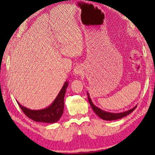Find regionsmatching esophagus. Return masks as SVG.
<instances>
[{"instance_id": "obj_1", "label": "esophagus", "mask_w": 155, "mask_h": 155, "mask_svg": "<svg viewBox=\"0 0 155 155\" xmlns=\"http://www.w3.org/2000/svg\"><path fill=\"white\" fill-rule=\"evenodd\" d=\"M74 74L75 76H78V75H81L83 74V68L81 66V65H77V66H76L74 68Z\"/></svg>"}]
</instances>
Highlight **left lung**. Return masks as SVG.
<instances>
[{
	"instance_id": "1",
	"label": "left lung",
	"mask_w": 155,
	"mask_h": 155,
	"mask_svg": "<svg viewBox=\"0 0 155 155\" xmlns=\"http://www.w3.org/2000/svg\"><path fill=\"white\" fill-rule=\"evenodd\" d=\"M87 94L88 101L90 102V104L91 107V108L93 109V111L96 113V114L98 115L99 117H101V119H103L104 120L111 121V120H118L120 118H122V117L129 115L130 113L134 111L136 107H137V105H136L135 107H133V108L128 110V111H126L124 112H120V113H111V112L105 111H103V110H102L101 109H100L99 107H96L95 104L92 103V101H91L90 94H89L88 92H87Z\"/></svg>"
}]
</instances>
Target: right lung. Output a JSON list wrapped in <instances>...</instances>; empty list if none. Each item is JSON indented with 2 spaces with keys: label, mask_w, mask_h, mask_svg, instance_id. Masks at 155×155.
Instances as JSON below:
<instances>
[{
  "label": "right lung",
  "mask_w": 155,
  "mask_h": 155,
  "mask_svg": "<svg viewBox=\"0 0 155 155\" xmlns=\"http://www.w3.org/2000/svg\"><path fill=\"white\" fill-rule=\"evenodd\" d=\"M68 85V81H65L64 84L61 90L57 96L54 101L46 108L33 110L27 108L24 106L21 105L18 103V105L20 109L22 110L24 114L29 117L33 121L38 122L48 123V124H53L57 122L61 117L64 109V96L65 91H66Z\"/></svg>",
  "instance_id": "1"
}]
</instances>
